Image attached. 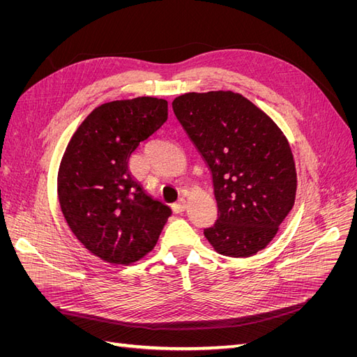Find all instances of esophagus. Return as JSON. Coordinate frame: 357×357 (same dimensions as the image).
<instances>
[{
	"label": "esophagus",
	"instance_id": "34e87169",
	"mask_svg": "<svg viewBox=\"0 0 357 357\" xmlns=\"http://www.w3.org/2000/svg\"><path fill=\"white\" fill-rule=\"evenodd\" d=\"M172 210H174V213H181L186 210V201L185 199H178L177 202L172 204Z\"/></svg>",
	"mask_w": 357,
	"mask_h": 357
}]
</instances>
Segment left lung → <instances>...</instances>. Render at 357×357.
<instances>
[{
  "instance_id": "8db88e82",
  "label": "left lung",
  "mask_w": 357,
  "mask_h": 357,
  "mask_svg": "<svg viewBox=\"0 0 357 357\" xmlns=\"http://www.w3.org/2000/svg\"><path fill=\"white\" fill-rule=\"evenodd\" d=\"M172 110L211 171L218 220L204 235L225 256L262 250L295 204L296 169L286 137L231 91L180 95Z\"/></svg>"
}]
</instances>
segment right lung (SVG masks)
<instances>
[{
    "label": "right lung",
    "mask_w": 357,
    "mask_h": 357,
    "mask_svg": "<svg viewBox=\"0 0 357 357\" xmlns=\"http://www.w3.org/2000/svg\"><path fill=\"white\" fill-rule=\"evenodd\" d=\"M165 100L102 104L84 119L63 153L58 198L70 229L110 264L137 262L155 247L172 214L128 168L129 156L167 122Z\"/></svg>",
    "instance_id": "add662e5"
}]
</instances>
